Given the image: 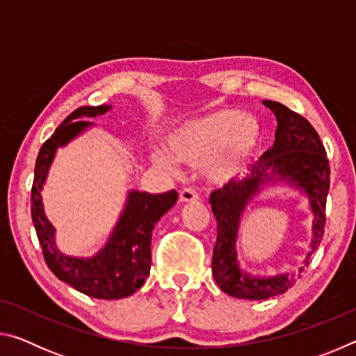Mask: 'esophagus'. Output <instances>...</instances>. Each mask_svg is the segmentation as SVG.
I'll return each instance as SVG.
<instances>
[{
    "label": "esophagus",
    "instance_id": "obj_1",
    "mask_svg": "<svg viewBox=\"0 0 356 356\" xmlns=\"http://www.w3.org/2000/svg\"><path fill=\"white\" fill-rule=\"evenodd\" d=\"M180 202H195L200 200V195H197L195 188H184L179 195Z\"/></svg>",
    "mask_w": 356,
    "mask_h": 356
}]
</instances>
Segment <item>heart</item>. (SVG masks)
<instances>
[{"label": "heart", "instance_id": "1", "mask_svg": "<svg viewBox=\"0 0 356 356\" xmlns=\"http://www.w3.org/2000/svg\"><path fill=\"white\" fill-rule=\"evenodd\" d=\"M264 143L262 122L238 110H218L188 120L168 136L165 147L152 149L154 163L179 174L180 163L200 168L215 185L232 184L243 176Z\"/></svg>", "mask_w": 356, "mask_h": 356}]
</instances>
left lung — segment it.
Returning a JSON list of instances; mask_svg holds the SVG:
<instances>
[{"label": "left lung", "mask_w": 356, "mask_h": 356, "mask_svg": "<svg viewBox=\"0 0 356 356\" xmlns=\"http://www.w3.org/2000/svg\"><path fill=\"white\" fill-rule=\"evenodd\" d=\"M276 116L275 143L254 165L243 180H234L220 190L212 191L210 206L218 222L216 243L212 257V275L225 293L236 298L265 300L284 293L291 289L300 273L309 265L323 237L325 206L330 190V165L327 152L314 127L301 114L289 110L278 102L264 100ZM275 179L303 191L310 200L313 220V240L310 251L299 273H289L273 277H256L243 273L236 259V237L239 221L245 206L257 193Z\"/></svg>", "instance_id": "1"}]
</instances>
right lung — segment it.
<instances>
[{
  "label": "right lung",
  "mask_w": 356,
  "mask_h": 356,
  "mask_svg": "<svg viewBox=\"0 0 356 356\" xmlns=\"http://www.w3.org/2000/svg\"><path fill=\"white\" fill-rule=\"evenodd\" d=\"M108 110H111L110 105L78 108L44 143L35 160L31 216L44 259L55 276L92 298L118 300L135 293L149 276L152 231L161 216L176 204L177 191L160 195L129 191L127 202L106 245L97 254L86 259L67 256L56 248L55 227L45 216L40 195L58 147L65 146L94 125L81 118L100 116Z\"/></svg>",
  "instance_id": "add662e5"
}]
</instances>
